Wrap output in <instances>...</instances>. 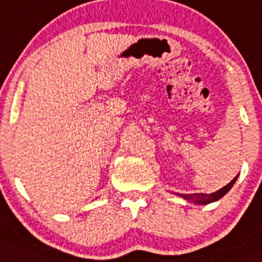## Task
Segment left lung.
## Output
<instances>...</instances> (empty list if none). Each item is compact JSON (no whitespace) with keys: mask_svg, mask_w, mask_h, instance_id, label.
Here are the masks:
<instances>
[{"mask_svg":"<svg viewBox=\"0 0 262 262\" xmlns=\"http://www.w3.org/2000/svg\"><path fill=\"white\" fill-rule=\"evenodd\" d=\"M236 178H238V175H236L235 178L232 179L231 182L227 183L226 186H223L222 189H219L215 193H211V194H204V193H194V194H178L179 197H182V199L187 200V201H190V203L199 204V205H207V204L215 203L217 200H220L223 197L224 194H227L228 190L234 186V183H235Z\"/></svg>","mask_w":262,"mask_h":262,"instance_id":"obj_1","label":"left lung"}]
</instances>
